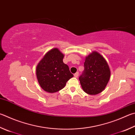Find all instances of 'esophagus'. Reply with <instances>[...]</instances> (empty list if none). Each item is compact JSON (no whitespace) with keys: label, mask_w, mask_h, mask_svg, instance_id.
Wrapping results in <instances>:
<instances>
[{"label":"esophagus","mask_w":135,"mask_h":135,"mask_svg":"<svg viewBox=\"0 0 135 135\" xmlns=\"http://www.w3.org/2000/svg\"><path fill=\"white\" fill-rule=\"evenodd\" d=\"M78 74H79V73H78V72H77V73H75V74H74V77H78Z\"/></svg>","instance_id":"obj_1"}]
</instances>
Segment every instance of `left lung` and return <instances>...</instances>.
Wrapping results in <instances>:
<instances>
[{
  "label": "left lung",
  "mask_w": 135,
  "mask_h": 135,
  "mask_svg": "<svg viewBox=\"0 0 135 135\" xmlns=\"http://www.w3.org/2000/svg\"><path fill=\"white\" fill-rule=\"evenodd\" d=\"M84 67V70L78 78L84 91L95 95L103 91L110 77V68L104 57L93 52L86 57Z\"/></svg>",
  "instance_id": "left-lung-1"
}]
</instances>
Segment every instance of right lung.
<instances>
[{
	"label": "right lung",
	"mask_w": 135,
	"mask_h": 135,
	"mask_svg": "<svg viewBox=\"0 0 135 135\" xmlns=\"http://www.w3.org/2000/svg\"><path fill=\"white\" fill-rule=\"evenodd\" d=\"M64 55L57 48L46 54L36 67L39 84L45 91L52 93L62 89L73 74L63 62Z\"/></svg>",
	"instance_id": "right-lung-1"
}]
</instances>
